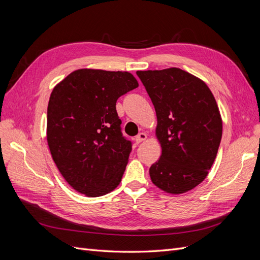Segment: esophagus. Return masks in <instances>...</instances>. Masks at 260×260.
Instances as JSON below:
<instances>
[{
	"label": "esophagus",
	"instance_id": "esophagus-1",
	"mask_svg": "<svg viewBox=\"0 0 260 260\" xmlns=\"http://www.w3.org/2000/svg\"><path fill=\"white\" fill-rule=\"evenodd\" d=\"M146 139V135L144 132H140L139 135L136 137V142L139 144V143H141L142 142V141H144Z\"/></svg>",
	"mask_w": 260,
	"mask_h": 260
}]
</instances>
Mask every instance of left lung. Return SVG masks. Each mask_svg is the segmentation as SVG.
I'll list each match as a JSON object with an SVG mask.
<instances>
[{"label": "left lung", "mask_w": 260, "mask_h": 260, "mask_svg": "<svg viewBox=\"0 0 260 260\" xmlns=\"http://www.w3.org/2000/svg\"><path fill=\"white\" fill-rule=\"evenodd\" d=\"M157 116L160 158L149 168L152 182L181 194L208 175L222 137V120L207 84L180 68L137 72Z\"/></svg>", "instance_id": "left-lung-1"}]
</instances>
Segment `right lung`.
Returning <instances> with one entry per match:
<instances>
[{
  "label": "right lung",
  "mask_w": 260,
  "mask_h": 260,
  "mask_svg": "<svg viewBox=\"0 0 260 260\" xmlns=\"http://www.w3.org/2000/svg\"><path fill=\"white\" fill-rule=\"evenodd\" d=\"M139 83L128 72L78 69L53 89L46 139L54 162L76 191L91 198L120 183L132 151L116 102Z\"/></svg>",
  "instance_id": "1"
}]
</instances>
